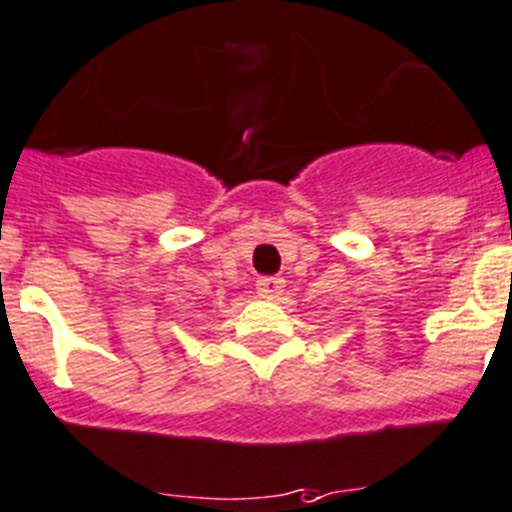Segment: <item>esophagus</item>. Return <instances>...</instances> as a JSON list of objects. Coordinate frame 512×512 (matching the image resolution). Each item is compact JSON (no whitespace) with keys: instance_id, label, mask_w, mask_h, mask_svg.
<instances>
[{"instance_id":"esophagus-1","label":"esophagus","mask_w":512,"mask_h":512,"mask_svg":"<svg viewBox=\"0 0 512 512\" xmlns=\"http://www.w3.org/2000/svg\"><path fill=\"white\" fill-rule=\"evenodd\" d=\"M282 290H285V280L282 277H262V280H257V295L267 297V300L280 297Z\"/></svg>"}]
</instances>
